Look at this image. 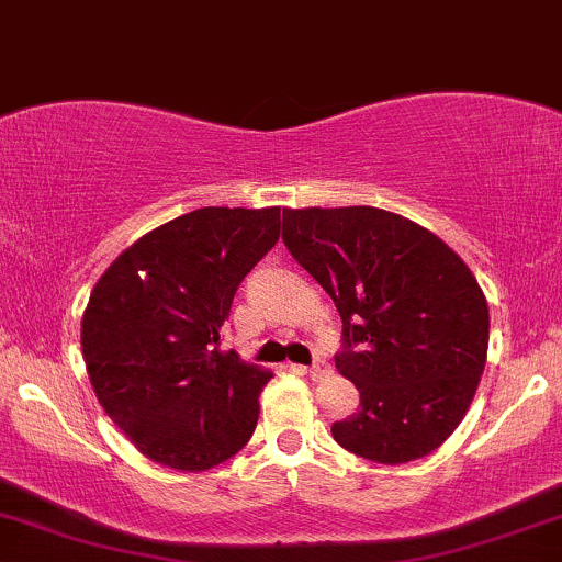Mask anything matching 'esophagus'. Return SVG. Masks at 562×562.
<instances>
[{
    "instance_id": "obj_1",
    "label": "esophagus",
    "mask_w": 562,
    "mask_h": 562,
    "mask_svg": "<svg viewBox=\"0 0 562 562\" xmlns=\"http://www.w3.org/2000/svg\"><path fill=\"white\" fill-rule=\"evenodd\" d=\"M296 370H300V372H310V375H325V372H328V362L317 357L315 362L310 364V367H296Z\"/></svg>"
}]
</instances>
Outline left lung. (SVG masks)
<instances>
[{
  "label": "left lung",
  "mask_w": 562,
  "mask_h": 562,
  "mask_svg": "<svg viewBox=\"0 0 562 562\" xmlns=\"http://www.w3.org/2000/svg\"><path fill=\"white\" fill-rule=\"evenodd\" d=\"M283 245L341 315L336 367L359 391L336 442L367 461L432 453L461 425L487 362L480 283L440 237L370 205L283 211Z\"/></svg>",
  "instance_id": "left-lung-1"
}]
</instances>
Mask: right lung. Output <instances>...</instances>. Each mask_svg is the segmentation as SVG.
<instances>
[{
	"instance_id": "1",
	"label": "right lung",
	"mask_w": 562,
	"mask_h": 562,
	"mask_svg": "<svg viewBox=\"0 0 562 562\" xmlns=\"http://www.w3.org/2000/svg\"><path fill=\"white\" fill-rule=\"evenodd\" d=\"M279 228L281 207H198L124 249L90 292L80 330L90 385L150 461L205 472L252 438L273 375L221 351L218 330Z\"/></svg>"
}]
</instances>
